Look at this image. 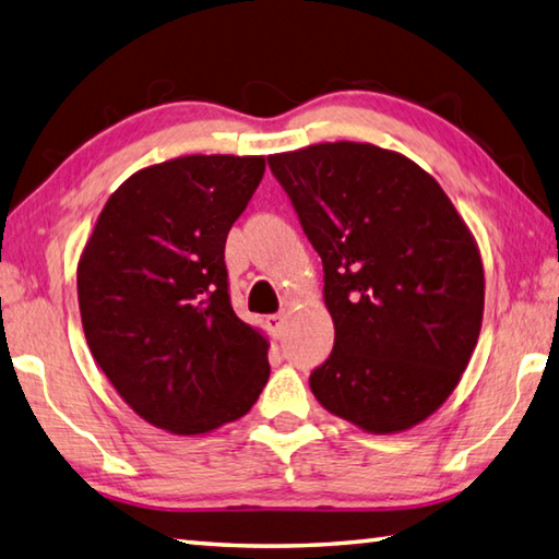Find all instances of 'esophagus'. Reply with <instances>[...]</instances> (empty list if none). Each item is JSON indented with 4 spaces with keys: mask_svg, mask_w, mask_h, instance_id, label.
<instances>
[{
    "mask_svg": "<svg viewBox=\"0 0 559 559\" xmlns=\"http://www.w3.org/2000/svg\"><path fill=\"white\" fill-rule=\"evenodd\" d=\"M265 323H267V329H270V333H272V338H280L282 329H284V313H272V316H267Z\"/></svg>",
    "mask_w": 559,
    "mask_h": 559,
    "instance_id": "obj_1",
    "label": "esophagus"
}]
</instances>
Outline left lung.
Segmentation results:
<instances>
[{
	"label": "left lung",
	"mask_w": 559,
	"mask_h": 559,
	"mask_svg": "<svg viewBox=\"0 0 559 559\" xmlns=\"http://www.w3.org/2000/svg\"><path fill=\"white\" fill-rule=\"evenodd\" d=\"M323 262L333 350L309 377L333 416L367 433L426 420L479 338L484 267L448 194L402 153L319 143L267 157Z\"/></svg>",
	"instance_id": "8db88e82"
}]
</instances>
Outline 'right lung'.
<instances>
[{"instance_id":"1","label":"right lung","mask_w":559,"mask_h":559,"mask_svg":"<svg viewBox=\"0 0 559 559\" xmlns=\"http://www.w3.org/2000/svg\"><path fill=\"white\" fill-rule=\"evenodd\" d=\"M265 175L262 155H185L131 175L78 265L84 338L148 424L209 433L246 416L270 377L267 338L230 307L226 236Z\"/></svg>"}]
</instances>
